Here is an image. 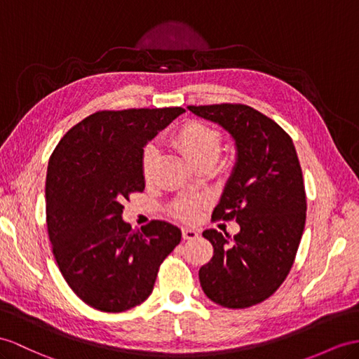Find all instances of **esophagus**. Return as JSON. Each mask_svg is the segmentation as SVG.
<instances>
[{
	"instance_id": "esophagus-1",
	"label": "esophagus",
	"mask_w": 359,
	"mask_h": 359,
	"mask_svg": "<svg viewBox=\"0 0 359 359\" xmlns=\"http://www.w3.org/2000/svg\"><path fill=\"white\" fill-rule=\"evenodd\" d=\"M182 236H183V240H196V238H198V232L194 231V229L185 227V229H182Z\"/></svg>"
}]
</instances>
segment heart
<instances>
[{"label":"heart","mask_w":359,"mask_h":359,"mask_svg":"<svg viewBox=\"0 0 359 359\" xmlns=\"http://www.w3.org/2000/svg\"><path fill=\"white\" fill-rule=\"evenodd\" d=\"M171 142L194 167L208 161L215 162L222 153V133L200 121H188L180 126L172 133ZM156 162H158V149L154 145H147L141 159L142 174L147 180L153 176ZM197 210L198 205L191 200H180L174 206V214L183 219H192L197 215Z\"/></svg>","instance_id":"1"}]
</instances>
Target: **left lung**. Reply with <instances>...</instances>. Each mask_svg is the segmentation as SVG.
I'll return each instance as SVG.
<instances>
[{"label":"left lung","instance_id":"left-lung-1","mask_svg":"<svg viewBox=\"0 0 359 359\" xmlns=\"http://www.w3.org/2000/svg\"><path fill=\"white\" fill-rule=\"evenodd\" d=\"M222 126L236 147V163L215 206L214 219H235L233 238L215 229L203 236L214 256L200 269L206 296L243 309L269 299L287 278L306 219V194L292 140L273 119L245 104L188 106Z\"/></svg>","mask_w":359,"mask_h":359}]
</instances>
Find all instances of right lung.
<instances>
[{
  "instance_id": "add662e5",
  "label": "right lung",
  "mask_w": 359,
  "mask_h": 359,
  "mask_svg": "<svg viewBox=\"0 0 359 359\" xmlns=\"http://www.w3.org/2000/svg\"><path fill=\"white\" fill-rule=\"evenodd\" d=\"M183 112L101 110L68 130L51 154L45 203L53 253L71 290L92 308L123 312L141 305L180 243V229L159 219L133 231L123 219V201L145 188L147 142Z\"/></svg>"
}]
</instances>
